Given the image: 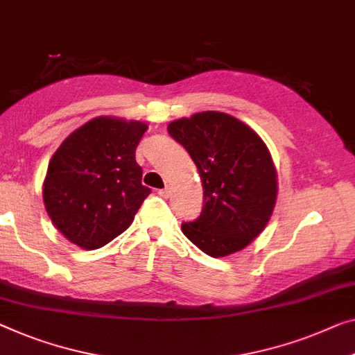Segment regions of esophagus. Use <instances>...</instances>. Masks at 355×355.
Listing matches in <instances>:
<instances>
[{"instance_id": "obj_1", "label": "esophagus", "mask_w": 355, "mask_h": 355, "mask_svg": "<svg viewBox=\"0 0 355 355\" xmlns=\"http://www.w3.org/2000/svg\"><path fill=\"white\" fill-rule=\"evenodd\" d=\"M157 194H159L161 198H168V196H171V188H168V187L162 188V189H159V191H157Z\"/></svg>"}]
</instances>
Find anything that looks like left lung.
<instances>
[{
  "label": "left lung",
  "instance_id": "obj_1",
  "mask_svg": "<svg viewBox=\"0 0 355 355\" xmlns=\"http://www.w3.org/2000/svg\"><path fill=\"white\" fill-rule=\"evenodd\" d=\"M189 153L204 188V207L183 234L207 255L239 252L264 230L277 198V173L255 130L220 111H202L167 125Z\"/></svg>",
  "mask_w": 355,
  "mask_h": 355
}]
</instances>
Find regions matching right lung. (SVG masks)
<instances>
[{
	"label": "right lung",
	"instance_id": "add662e5",
	"mask_svg": "<svg viewBox=\"0 0 355 355\" xmlns=\"http://www.w3.org/2000/svg\"><path fill=\"white\" fill-rule=\"evenodd\" d=\"M148 125L100 116L68 135L47 167L42 198L52 223L84 250L129 228L150 188L135 150Z\"/></svg>",
	"mask_w": 355,
	"mask_h": 355
}]
</instances>
